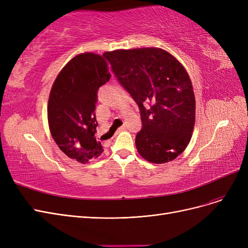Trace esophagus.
<instances>
[{
  "mask_svg": "<svg viewBox=\"0 0 248 248\" xmlns=\"http://www.w3.org/2000/svg\"><path fill=\"white\" fill-rule=\"evenodd\" d=\"M125 128H126V125L124 124L123 126H121V127H120V128L118 129V131H117V132H120V131H123V130H124Z\"/></svg>",
  "mask_w": 248,
  "mask_h": 248,
  "instance_id": "esophagus-1",
  "label": "esophagus"
}]
</instances>
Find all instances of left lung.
Returning a JSON list of instances; mask_svg holds the SVG:
<instances>
[{
  "label": "left lung",
  "instance_id": "left-lung-1",
  "mask_svg": "<svg viewBox=\"0 0 248 248\" xmlns=\"http://www.w3.org/2000/svg\"><path fill=\"white\" fill-rule=\"evenodd\" d=\"M103 56L139 106L142 127L136 146L140 156L158 164L174 160L189 144L196 120L193 88L183 65L155 47L117 49Z\"/></svg>",
  "mask_w": 248,
  "mask_h": 248
}]
</instances>
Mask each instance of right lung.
<instances>
[{"label":"right lung","instance_id":"1","mask_svg":"<svg viewBox=\"0 0 248 248\" xmlns=\"http://www.w3.org/2000/svg\"><path fill=\"white\" fill-rule=\"evenodd\" d=\"M110 78L104 56L84 52L71 59L51 87L47 118L52 139L72 159L87 163L103 152L96 140L98 89Z\"/></svg>","mask_w":248,"mask_h":248}]
</instances>
